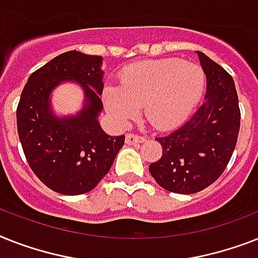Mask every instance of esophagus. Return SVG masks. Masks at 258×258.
I'll list each match as a JSON object with an SVG mask.
<instances>
[{
    "instance_id": "esophagus-1",
    "label": "esophagus",
    "mask_w": 258,
    "mask_h": 258,
    "mask_svg": "<svg viewBox=\"0 0 258 258\" xmlns=\"http://www.w3.org/2000/svg\"><path fill=\"white\" fill-rule=\"evenodd\" d=\"M146 138L144 136H139L136 134H127L125 135V143L127 144H136V143H143Z\"/></svg>"
}]
</instances>
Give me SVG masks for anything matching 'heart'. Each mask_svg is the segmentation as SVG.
Returning a JSON list of instances; mask_svg holds the SVG:
<instances>
[{
  "instance_id": "obj_1",
  "label": "heart",
  "mask_w": 258,
  "mask_h": 258,
  "mask_svg": "<svg viewBox=\"0 0 258 258\" xmlns=\"http://www.w3.org/2000/svg\"><path fill=\"white\" fill-rule=\"evenodd\" d=\"M207 77L199 64L177 58L146 60L125 68L119 87L104 89L106 108L118 122L128 123L143 107L156 130H168L187 119L204 94Z\"/></svg>"
}]
</instances>
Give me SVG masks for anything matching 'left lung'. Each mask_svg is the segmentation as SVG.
<instances>
[{
    "instance_id": "8db88e82",
    "label": "left lung",
    "mask_w": 258,
    "mask_h": 258,
    "mask_svg": "<svg viewBox=\"0 0 258 258\" xmlns=\"http://www.w3.org/2000/svg\"><path fill=\"white\" fill-rule=\"evenodd\" d=\"M198 56L207 77L205 102L179 128L156 138L163 155L150 165L156 183L173 194H196L215 183L231 160L240 130L233 78L204 53Z\"/></svg>"
}]
</instances>
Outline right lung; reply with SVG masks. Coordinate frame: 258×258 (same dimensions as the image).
I'll return each instance as SVG.
<instances>
[{"label":"right lung","instance_id":"add662e5","mask_svg":"<svg viewBox=\"0 0 258 258\" xmlns=\"http://www.w3.org/2000/svg\"><path fill=\"white\" fill-rule=\"evenodd\" d=\"M103 58L75 50L47 62L29 77L17 107V128L27 163L42 183L58 194L82 195L98 185L124 144L99 124L103 103ZM74 81L85 103L75 115H55L51 94Z\"/></svg>","mask_w":258,"mask_h":258}]
</instances>
